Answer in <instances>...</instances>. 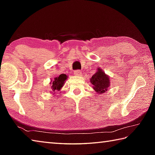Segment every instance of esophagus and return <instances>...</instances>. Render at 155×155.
Masks as SVG:
<instances>
[{"label": "esophagus", "mask_w": 155, "mask_h": 155, "mask_svg": "<svg viewBox=\"0 0 155 155\" xmlns=\"http://www.w3.org/2000/svg\"><path fill=\"white\" fill-rule=\"evenodd\" d=\"M82 74V72H81V70H75L74 71V75L76 76H81Z\"/></svg>", "instance_id": "obj_1"}]
</instances>
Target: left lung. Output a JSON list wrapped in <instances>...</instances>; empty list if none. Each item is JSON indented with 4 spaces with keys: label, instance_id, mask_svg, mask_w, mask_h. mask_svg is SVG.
Here are the masks:
<instances>
[{
    "label": "left lung",
    "instance_id": "left-lung-1",
    "mask_svg": "<svg viewBox=\"0 0 155 155\" xmlns=\"http://www.w3.org/2000/svg\"><path fill=\"white\" fill-rule=\"evenodd\" d=\"M90 83L92 84L94 90L98 94H104L108 90L111 84L110 77L100 68L90 78Z\"/></svg>",
    "mask_w": 155,
    "mask_h": 155
}]
</instances>
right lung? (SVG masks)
I'll list each match as a JSON object with an SVG mask.
<instances>
[{
  "mask_svg": "<svg viewBox=\"0 0 155 155\" xmlns=\"http://www.w3.org/2000/svg\"><path fill=\"white\" fill-rule=\"evenodd\" d=\"M68 76L65 74H60L58 77H54L51 81V90L52 94H55L57 91H60L64 86L65 80H67Z\"/></svg>",
  "mask_w": 155,
  "mask_h": 155,
  "instance_id": "add662e5",
  "label": "right lung"
}]
</instances>
